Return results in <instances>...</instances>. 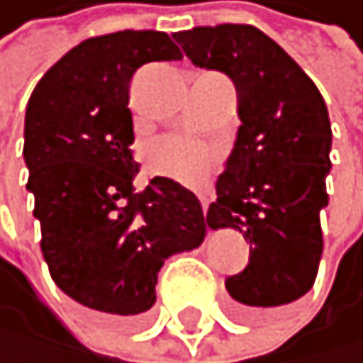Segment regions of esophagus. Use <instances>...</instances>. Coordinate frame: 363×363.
<instances>
[{"label": "esophagus", "instance_id": "1", "mask_svg": "<svg viewBox=\"0 0 363 363\" xmlns=\"http://www.w3.org/2000/svg\"><path fill=\"white\" fill-rule=\"evenodd\" d=\"M200 202H202V211H204V213H206V211H209L211 197H209V195H206V193H202V195H200Z\"/></svg>", "mask_w": 363, "mask_h": 363}]
</instances>
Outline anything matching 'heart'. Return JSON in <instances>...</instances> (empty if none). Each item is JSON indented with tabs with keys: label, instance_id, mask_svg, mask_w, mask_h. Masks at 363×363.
<instances>
[{
	"label": "heart",
	"instance_id": "1",
	"mask_svg": "<svg viewBox=\"0 0 363 363\" xmlns=\"http://www.w3.org/2000/svg\"><path fill=\"white\" fill-rule=\"evenodd\" d=\"M218 163V152L189 136H166L150 147V166L184 184H202Z\"/></svg>",
	"mask_w": 363,
	"mask_h": 363
}]
</instances>
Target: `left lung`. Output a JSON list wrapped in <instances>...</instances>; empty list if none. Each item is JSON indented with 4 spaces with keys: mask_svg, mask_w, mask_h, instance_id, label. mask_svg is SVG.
Wrapping results in <instances>:
<instances>
[{
    "mask_svg": "<svg viewBox=\"0 0 363 363\" xmlns=\"http://www.w3.org/2000/svg\"><path fill=\"white\" fill-rule=\"evenodd\" d=\"M172 38L238 90L241 127L206 223L234 227L250 243L247 266L225 286L238 316L264 318L316 281L332 168L328 106L305 70L252 24L193 26Z\"/></svg>",
    "mask_w": 363,
    "mask_h": 363,
    "instance_id": "obj_1",
    "label": "left lung"
}]
</instances>
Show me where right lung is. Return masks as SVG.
Returning a JSON list of instances; mask_svg holds the SVG:
<instances>
[{
	"instance_id": "obj_1",
	"label": "right lung",
	"mask_w": 363,
	"mask_h": 363,
	"mask_svg": "<svg viewBox=\"0 0 363 363\" xmlns=\"http://www.w3.org/2000/svg\"><path fill=\"white\" fill-rule=\"evenodd\" d=\"M163 31H116L72 47L26 104L24 161L40 250L65 296L104 316L134 318L157 302L170 255L204 241L200 200L168 177L136 191L129 84L140 65L179 61Z\"/></svg>"
}]
</instances>
